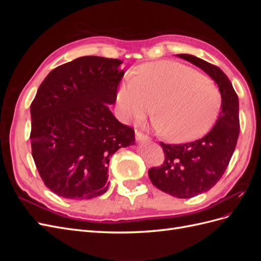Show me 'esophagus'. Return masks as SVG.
<instances>
[{"instance_id":"obj_1","label":"esophagus","mask_w":261,"mask_h":261,"mask_svg":"<svg viewBox=\"0 0 261 261\" xmlns=\"http://www.w3.org/2000/svg\"><path fill=\"white\" fill-rule=\"evenodd\" d=\"M136 140L137 141H147V140H149V137L144 135V134L140 133L139 130H136Z\"/></svg>"}]
</instances>
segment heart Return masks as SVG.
Instances as JSON below:
<instances>
[{
    "label": "heart",
    "mask_w": 261,
    "mask_h": 261,
    "mask_svg": "<svg viewBox=\"0 0 261 261\" xmlns=\"http://www.w3.org/2000/svg\"><path fill=\"white\" fill-rule=\"evenodd\" d=\"M117 103L125 121H141L153 111L154 127L167 140L180 144L211 128L222 107V94L215 83L194 68L160 61L140 66L137 75L126 77Z\"/></svg>",
    "instance_id": "heart-1"
}]
</instances>
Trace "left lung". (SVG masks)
Masks as SVG:
<instances>
[{"label":"left lung","instance_id":"left-lung-1","mask_svg":"<svg viewBox=\"0 0 261 261\" xmlns=\"http://www.w3.org/2000/svg\"><path fill=\"white\" fill-rule=\"evenodd\" d=\"M177 57L198 66L217 83L222 107L218 121L206 136L179 145L160 143L164 162L159 168L150 169L148 175L160 191L177 198H192L215 186L231 160L240 134L239 97L218 66L191 54Z\"/></svg>","mask_w":261,"mask_h":261}]
</instances>
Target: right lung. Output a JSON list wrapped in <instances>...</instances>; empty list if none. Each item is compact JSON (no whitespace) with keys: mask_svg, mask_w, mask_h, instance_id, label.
Segmentation results:
<instances>
[{"mask_svg":"<svg viewBox=\"0 0 261 261\" xmlns=\"http://www.w3.org/2000/svg\"><path fill=\"white\" fill-rule=\"evenodd\" d=\"M121 60L83 57L58 66L30 106L31 153L44 185L67 199L107 192L109 162L135 143V132L118 122L114 105L124 76Z\"/></svg>","mask_w":261,"mask_h":261,"instance_id":"add662e5","label":"right lung"}]
</instances>
